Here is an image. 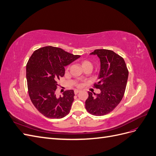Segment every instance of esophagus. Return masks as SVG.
Listing matches in <instances>:
<instances>
[{"label": "esophagus", "instance_id": "1", "mask_svg": "<svg viewBox=\"0 0 156 156\" xmlns=\"http://www.w3.org/2000/svg\"><path fill=\"white\" fill-rule=\"evenodd\" d=\"M79 92H80V91L78 90H75L74 91V93H75V94H77Z\"/></svg>", "mask_w": 156, "mask_h": 156}]
</instances>
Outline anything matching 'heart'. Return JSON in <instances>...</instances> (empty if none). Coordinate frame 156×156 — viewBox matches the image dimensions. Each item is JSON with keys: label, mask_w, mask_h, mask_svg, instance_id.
<instances>
[{"label": "heart", "mask_w": 156, "mask_h": 156, "mask_svg": "<svg viewBox=\"0 0 156 156\" xmlns=\"http://www.w3.org/2000/svg\"><path fill=\"white\" fill-rule=\"evenodd\" d=\"M81 65H82L83 69L85 68H87V67H90V68H92V64L88 60L83 61L82 63H81Z\"/></svg>", "instance_id": "b5f03b06"}]
</instances>
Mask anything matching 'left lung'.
Returning <instances> with one entry per match:
<instances>
[{"label": "left lung", "instance_id": "obj_1", "mask_svg": "<svg viewBox=\"0 0 156 156\" xmlns=\"http://www.w3.org/2000/svg\"><path fill=\"white\" fill-rule=\"evenodd\" d=\"M90 55H97L100 60L99 81L94 87L101 92L96 94L88 92L85 107L92 115L103 116L114 110L121 101L129 72L124 58L114 51L96 49Z\"/></svg>", "mask_w": 156, "mask_h": 156}]
</instances>
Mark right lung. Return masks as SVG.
<instances>
[{
  "instance_id": "add662e5",
  "label": "right lung",
  "mask_w": 156,
  "mask_h": 156,
  "mask_svg": "<svg viewBox=\"0 0 156 156\" xmlns=\"http://www.w3.org/2000/svg\"><path fill=\"white\" fill-rule=\"evenodd\" d=\"M53 46H46L32 53L26 67L28 91L33 105L49 119H62L70 111L73 90L56 98L57 81L65 73L64 67L80 57Z\"/></svg>"
}]
</instances>
